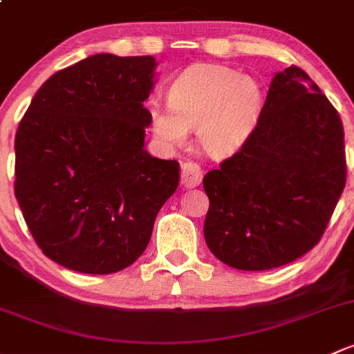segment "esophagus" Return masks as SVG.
Listing matches in <instances>:
<instances>
[{
	"mask_svg": "<svg viewBox=\"0 0 354 354\" xmlns=\"http://www.w3.org/2000/svg\"><path fill=\"white\" fill-rule=\"evenodd\" d=\"M203 170L198 163L194 162H185L180 169V182L185 189L196 187L201 184Z\"/></svg>",
	"mask_w": 354,
	"mask_h": 354,
	"instance_id": "esophagus-1",
	"label": "esophagus"
}]
</instances>
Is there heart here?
Here are the masks:
<instances>
[{
	"instance_id": "1",
	"label": "heart",
	"mask_w": 354,
	"mask_h": 354,
	"mask_svg": "<svg viewBox=\"0 0 354 354\" xmlns=\"http://www.w3.org/2000/svg\"><path fill=\"white\" fill-rule=\"evenodd\" d=\"M169 105L150 109L151 131L167 147H184L191 129L206 155L225 158L245 143L261 118L264 95L252 76L220 64H196L169 86Z\"/></svg>"
}]
</instances>
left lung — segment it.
<instances>
[{
  "label": "left lung",
  "instance_id": "8db88e82",
  "mask_svg": "<svg viewBox=\"0 0 354 354\" xmlns=\"http://www.w3.org/2000/svg\"><path fill=\"white\" fill-rule=\"evenodd\" d=\"M346 172L339 114L304 69L286 68L252 134L203 178L207 247L242 271L293 262L322 239Z\"/></svg>",
  "mask_w": 354,
  "mask_h": 354
}]
</instances>
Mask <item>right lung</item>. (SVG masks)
Masks as SVG:
<instances>
[{
	"instance_id": "right-lung-1",
	"label": "right lung",
	"mask_w": 354,
	"mask_h": 354,
	"mask_svg": "<svg viewBox=\"0 0 354 354\" xmlns=\"http://www.w3.org/2000/svg\"><path fill=\"white\" fill-rule=\"evenodd\" d=\"M151 56L95 54L54 73L15 136V196L44 256L111 274L147 249L177 160L145 150Z\"/></svg>"
}]
</instances>
